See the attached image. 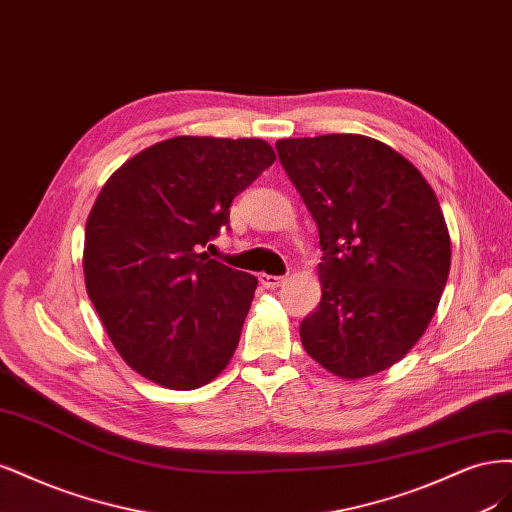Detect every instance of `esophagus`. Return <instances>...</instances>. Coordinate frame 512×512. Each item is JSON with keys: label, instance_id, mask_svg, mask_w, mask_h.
Instances as JSON below:
<instances>
[{"label": "esophagus", "instance_id": "obj_1", "mask_svg": "<svg viewBox=\"0 0 512 512\" xmlns=\"http://www.w3.org/2000/svg\"><path fill=\"white\" fill-rule=\"evenodd\" d=\"M257 278H259L261 287H266V289H276V287L285 283L283 276H272V274H266V272H261Z\"/></svg>", "mask_w": 512, "mask_h": 512}]
</instances>
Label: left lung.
<instances>
[{
    "instance_id": "obj_1",
    "label": "left lung",
    "mask_w": 512,
    "mask_h": 512,
    "mask_svg": "<svg viewBox=\"0 0 512 512\" xmlns=\"http://www.w3.org/2000/svg\"><path fill=\"white\" fill-rule=\"evenodd\" d=\"M319 227L321 302L304 317L306 353L342 378L402 359L432 321L451 238L432 187L391 146L353 134L276 142Z\"/></svg>"
}]
</instances>
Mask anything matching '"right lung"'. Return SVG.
Returning a JSON list of instances; mask_svg holds the SVG:
<instances>
[{
	"instance_id": "obj_1",
	"label": "right lung",
	"mask_w": 512,
	"mask_h": 512,
	"mask_svg": "<svg viewBox=\"0 0 512 512\" xmlns=\"http://www.w3.org/2000/svg\"><path fill=\"white\" fill-rule=\"evenodd\" d=\"M274 159L257 138L178 136L129 159L97 195L87 293L114 349L148 381L197 389L232 359L257 278L202 251Z\"/></svg>"
}]
</instances>
